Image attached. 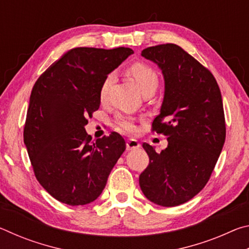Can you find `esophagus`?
I'll return each mask as SVG.
<instances>
[{"label": "esophagus", "instance_id": "1", "mask_svg": "<svg viewBox=\"0 0 249 249\" xmlns=\"http://www.w3.org/2000/svg\"><path fill=\"white\" fill-rule=\"evenodd\" d=\"M140 147H141L140 142H138L137 140H135V138H129V140H127V142H126V149L127 150L137 149V148H140Z\"/></svg>", "mask_w": 249, "mask_h": 249}]
</instances>
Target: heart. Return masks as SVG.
Segmentation results:
<instances>
[{"instance_id":"b5f03b06","label":"heart","mask_w":249,"mask_h":249,"mask_svg":"<svg viewBox=\"0 0 249 249\" xmlns=\"http://www.w3.org/2000/svg\"><path fill=\"white\" fill-rule=\"evenodd\" d=\"M127 72L130 77L136 81L142 93H145L147 91L155 92L156 89H157L158 82H159L158 73L157 71H156L153 67H150L149 65L144 64V62H135V64L128 67ZM112 80H113V74L109 73L104 78L102 84H101L100 92H99V96L101 101L107 100ZM115 124L117 127H120L121 129L127 130V132H130V130H133L135 128L133 119L126 115H122V114L117 115L115 119Z\"/></svg>"}]
</instances>
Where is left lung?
<instances>
[{"label":"left lung","mask_w":249,"mask_h":249,"mask_svg":"<svg viewBox=\"0 0 249 249\" xmlns=\"http://www.w3.org/2000/svg\"><path fill=\"white\" fill-rule=\"evenodd\" d=\"M142 56L156 62L165 78V96L151 130L167 136L168 146L156 153L142 144L149 163L140 176L147 199L177 206L208 183L226 136L220 88L212 72L175 44L148 47Z\"/></svg>","instance_id":"8db88e82"}]
</instances>
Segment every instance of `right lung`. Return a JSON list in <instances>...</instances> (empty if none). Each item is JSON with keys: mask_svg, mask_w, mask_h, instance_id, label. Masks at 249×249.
Returning <instances> with one entry per match:
<instances>
[{"mask_svg": "<svg viewBox=\"0 0 249 249\" xmlns=\"http://www.w3.org/2000/svg\"><path fill=\"white\" fill-rule=\"evenodd\" d=\"M130 48L70 49L40 74L33 87L24 142L36 179L68 205L93 202L126 144L113 132L96 141L84 126L100 107V87Z\"/></svg>", "mask_w": 249, "mask_h": 249, "instance_id": "right-lung-1", "label": "right lung"}]
</instances>
